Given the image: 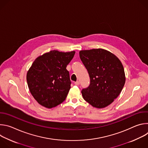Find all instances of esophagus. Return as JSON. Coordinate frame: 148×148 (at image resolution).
Segmentation results:
<instances>
[{
    "label": "esophagus",
    "mask_w": 148,
    "mask_h": 148,
    "mask_svg": "<svg viewBox=\"0 0 148 148\" xmlns=\"http://www.w3.org/2000/svg\"><path fill=\"white\" fill-rule=\"evenodd\" d=\"M74 84H75V85H76V86H78L79 84V82L78 81H77L76 82H74Z\"/></svg>",
    "instance_id": "obj_1"
}]
</instances>
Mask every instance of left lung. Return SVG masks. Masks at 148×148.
Returning a JSON list of instances; mask_svg holds the SVG:
<instances>
[{
    "instance_id": "obj_1",
    "label": "left lung",
    "mask_w": 148,
    "mask_h": 148,
    "mask_svg": "<svg viewBox=\"0 0 148 148\" xmlns=\"http://www.w3.org/2000/svg\"><path fill=\"white\" fill-rule=\"evenodd\" d=\"M79 53L90 78L89 86L81 91L84 99L97 108L107 107L119 95L125 82L121 61L102 49L81 50Z\"/></svg>"
}]
</instances>
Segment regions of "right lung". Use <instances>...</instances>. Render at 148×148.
Here are the masks:
<instances>
[{"mask_svg": "<svg viewBox=\"0 0 148 148\" xmlns=\"http://www.w3.org/2000/svg\"><path fill=\"white\" fill-rule=\"evenodd\" d=\"M75 53L52 50L33 62L27 73V85L34 98L42 106L51 108L66 99L71 84L66 67Z\"/></svg>", "mask_w": 148, "mask_h": 148, "instance_id": "1", "label": "right lung"}]
</instances>
